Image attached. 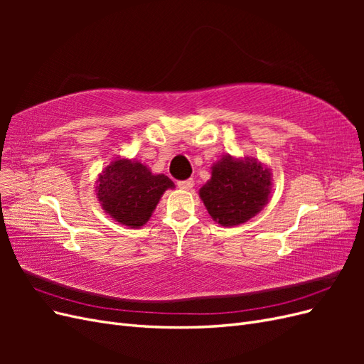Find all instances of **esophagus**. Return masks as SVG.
<instances>
[{
  "instance_id": "esophagus-1",
  "label": "esophagus",
  "mask_w": 364,
  "mask_h": 364,
  "mask_svg": "<svg viewBox=\"0 0 364 364\" xmlns=\"http://www.w3.org/2000/svg\"><path fill=\"white\" fill-rule=\"evenodd\" d=\"M178 186L181 190H183V191H190L193 186H194V181L193 179H186V181H179L178 182Z\"/></svg>"
}]
</instances>
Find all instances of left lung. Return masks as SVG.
Segmentation results:
<instances>
[{"label":"left lung","instance_id":"left-lung-1","mask_svg":"<svg viewBox=\"0 0 364 364\" xmlns=\"http://www.w3.org/2000/svg\"><path fill=\"white\" fill-rule=\"evenodd\" d=\"M272 171L255 158L225 155L211 167V179L199 190L209 215L225 228L238 226L267 205Z\"/></svg>","mask_w":364,"mask_h":364}]
</instances>
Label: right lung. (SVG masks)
I'll list each match as a JSON object with an SVG mask.
<instances>
[{"label": "right lung", "instance_id": "right-lung-1", "mask_svg": "<svg viewBox=\"0 0 364 364\" xmlns=\"http://www.w3.org/2000/svg\"><path fill=\"white\" fill-rule=\"evenodd\" d=\"M95 194L105 213L127 228L144 226L162 194L174 188L165 174H153L136 159L115 158L98 174Z\"/></svg>", "mask_w": 364, "mask_h": 364}]
</instances>
